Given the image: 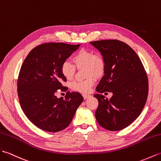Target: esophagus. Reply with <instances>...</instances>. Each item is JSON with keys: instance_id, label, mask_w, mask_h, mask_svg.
<instances>
[{"instance_id": "34e87169", "label": "esophagus", "mask_w": 161, "mask_h": 161, "mask_svg": "<svg viewBox=\"0 0 161 161\" xmlns=\"http://www.w3.org/2000/svg\"><path fill=\"white\" fill-rule=\"evenodd\" d=\"M83 98H84L85 99H87V98H88L89 97H90V96H91L90 95L87 94H83Z\"/></svg>"}]
</instances>
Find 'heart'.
Segmentation results:
<instances>
[{
  "mask_svg": "<svg viewBox=\"0 0 161 161\" xmlns=\"http://www.w3.org/2000/svg\"><path fill=\"white\" fill-rule=\"evenodd\" d=\"M72 60L76 68L81 69L84 67L85 75L88 78L84 80L74 81L70 83L69 86L74 91L87 93L95 83L94 77L98 78L104 74L105 60L100 54L85 49H82L75 53L72 57ZM75 70L76 69L74 65L69 61H64L60 67L63 76L67 80L72 79Z\"/></svg>",
  "mask_w": 161,
  "mask_h": 161,
  "instance_id": "1",
  "label": "heart"
}]
</instances>
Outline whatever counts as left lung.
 Here are the masks:
<instances>
[{"mask_svg": "<svg viewBox=\"0 0 161 161\" xmlns=\"http://www.w3.org/2000/svg\"><path fill=\"white\" fill-rule=\"evenodd\" d=\"M90 43L101 52L105 71L96 87L98 106L95 116L98 124L109 131L129 126L140 115L148 94V80L143 65L133 49L117 40ZM113 93L110 99L102 92Z\"/></svg>", "mask_w": 161, "mask_h": 161, "instance_id": "left-lung-1", "label": "left lung"}]
</instances>
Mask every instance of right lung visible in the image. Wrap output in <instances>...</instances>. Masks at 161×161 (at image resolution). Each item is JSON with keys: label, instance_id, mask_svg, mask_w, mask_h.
Segmentation results:
<instances>
[{"label": "right lung", "instance_id": "obj_1", "mask_svg": "<svg viewBox=\"0 0 161 161\" xmlns=\"http://www.w3.org/2000/svg\"><path fill=\"white\" fill-rule=\"evenodd\" d=\"M80 46L49 42L34 48L20 70L17 87L21 108L27 119L40 129L58 132L72 120L83 97L78 92H67L65 99L58 98V90H66L67 80L60 71L62 63Z\"/></svg>", "mask_w": 161, "mask_h": 161}]
</instances>
